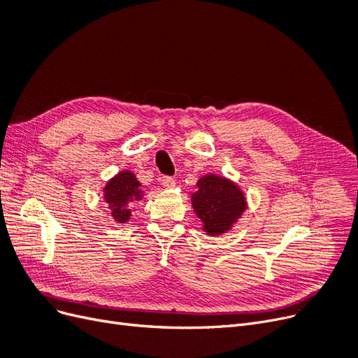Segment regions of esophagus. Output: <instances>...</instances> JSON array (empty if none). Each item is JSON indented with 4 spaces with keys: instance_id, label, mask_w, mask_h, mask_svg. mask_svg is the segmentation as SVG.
Returning <instances> with one entry per match:
<instances>
[{
    "instance_id": "obj_1",
    "label": "esophagus",
    "mask_w": 358,
    "mask_h": 358,
    "mask_svg": "<svg viewBox=\"0 0 358 358\" xmlns=\"http://www.w3.org/2000/svg\"><path fill=\"white\" fill-rule=\"evenodd\" d=\"M161 185L164 188H175L176 187V182L171 176H162L161 178Z\"/></svg>"
}]
</instances>
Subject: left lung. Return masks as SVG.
<instances>
[{
    "label": "left lung",
    "mask_w": 358,
    "mask_h": 358,
    "mask_svg": "<svg viewBox=\"0 0 358 358\" xmlns=\"http://www.w3.org/2000/svg\"><path fill=\"white\" fill-rule=\"evenodd\" d=\"M192 194V208L203 222V230L216 236L230 227L246 209L243 192L234 183L215 175H206L197 182Z\"/></svg>",
    "instance_id": "1"
}]
</instances>
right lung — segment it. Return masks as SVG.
Instances as JSON below:
<instances>
[{"label": "right lung", "mask_w": 358, "mask_h": 358, "mask_svg": "<svg viewBox=\"0 0 358 358\" xmlns=\"http://www.w3.org/2000/svg\"><path fill=\"white\" fill-rule=\"evenodd\" d=\"M140 183L136 179L134 173L121 171L107 182L104 187V199L112 209V216L116 222H127L131 216L129 206L142 199Z\"/></svg>", "instance_id": "right-lung-1"}]
</instances>
